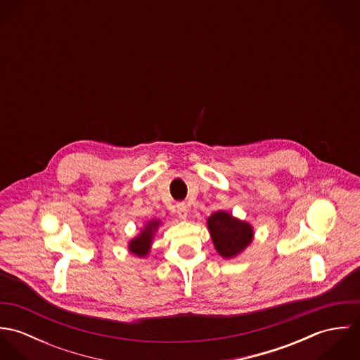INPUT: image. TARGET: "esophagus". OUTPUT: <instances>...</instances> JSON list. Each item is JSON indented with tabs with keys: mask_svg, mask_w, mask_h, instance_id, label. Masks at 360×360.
Wrapping results in <instances>:
<instances>
[{
	"mask_svg": "<svg viewBox=\"0 0 360 360\" xmlns=\"http://www.w3.org/2000/svg\"><path fill=\"white\" fill-rule=\"evenodd\" d=\"M176 213L180 219H187V214H188V206L186 205L184 202H179L176 205Z\"/></svg>",
	"mask_w": 360,
	"mask_h": 360,
	"instance_id": "obj_1",
	"label": "esophagus"
}]
</instances>
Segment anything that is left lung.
Listing matches in <instances>:
<instances>
[{"label": "left lung", "instance_id": "1", "mask_svg": "<svg viewBox=\"0 0 360 360\" xmlns=\"http://www.w3.org/2000/svg\"><path fill=\"white\" fill-rule=\"evenodd\" d=\"M207 227L216 251L227 259L244 251L254 237L251 224L233 217L224 210L214 212L207 219Z\"/></svg>", "mask_w": 360, "mask_h": 360}]
</instances>
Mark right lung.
<instances>
[{"label":"right lung","instance_id":"add662e5","mask_svg":"<svg viewBox=\"0 0 360 360\" xmlns=\"http://www.w3.org/2000/svg\"><path fill=\"white\" fill-rule=\"evenodd\" d=\"M159 226V221L158 220H153L150 221L146 229L141 231V234L136 238H133L129 244V250L137 255V257H146L148 255L150 252V247H151V243H153V238H154L155 230L158 229Z\"/></svg>","mask_w":360,"mask_h":360}]
</instances>
